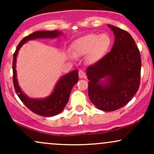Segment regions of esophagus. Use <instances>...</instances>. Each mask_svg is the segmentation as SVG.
Segmentation results:
<instances>
[{
    "mask_svg": "<svg viewBox=\"0 0 154 154\" xmlns=\"http://www.w3.org/2000/svg\"><path fill=\"white\" fill-rule=\"evenodd\" d=\"M79 78H86V75L85 73L84 72L82 71V70H79Z\"/></svg>",
    "mask_w": 154,
    "mask_h": 154,
    "instance_id": "34e87169",
    "label": "esophagus"
}]
</instances>
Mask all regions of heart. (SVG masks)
Here are the masks:
<instances>
[{"label": "heart", "instance_id": "b5f03b06", "mask_svg": "<svg viewBox=\"0 0 154 154\" xmlns=\"http://www.w3.org/2000/svg\"><path fill=\"white\" fill-rule=\"evenodd\" d=\"M111 45V38L108 34L91 33L75 40L71 48L75 56L88 55V63H95L107 54ZM69 57L70 59H74L73 56Z\"/></svg>", "mask_w": 154, "mask_h": 154}]
</instances>
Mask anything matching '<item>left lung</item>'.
Returning a JSON list of instances; mask_svg holds the SVG:
<instances>
[{
	"instance_id": "8db88e82",
	"label": "left lung",
	"mask_w": 154,
	"mask_h": 154,
	"mask_svg": "<svg viewBox=\"0 0 154 154\" xmlns=\"http://www.w3.org/2000/svg\"><path fill=\"white\" fill-rule=\"evenodd\" d=\"M115 39L111 51L87 69L90 100L102 111L123 107L138 91L141 59L135 40L127 31L108 24Z\"/></svg>"
}]
</instances>
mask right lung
I'll list each match as a JSON object with an SVG mask.
<instances>
[{"label":"right lung","instance_id":"obj_1","mask_svg":"<svg viewBox=\"0 0 154 154\" xmlns=\"http://www.w3.org/2000/svg\"><path fill=\"white\" fill-rule=\"evenodd\" d=\"M62 33L58 30L54 31H37L26 36L21 40L17 45V50L14 54L13 58V82L17 95L22 103L29 110L35 114L43 116H53L57 115L63 111L69 98L70 93L73 86L78 82V71L75 69L66 75H63L56 83L53 93L43 99H35L29 98L22 91L18 84L16 70L17 56L20 48L28 40L39 38H58Z\"/></svg>","mask_w":154,"mask_h":154}]
</instances>
